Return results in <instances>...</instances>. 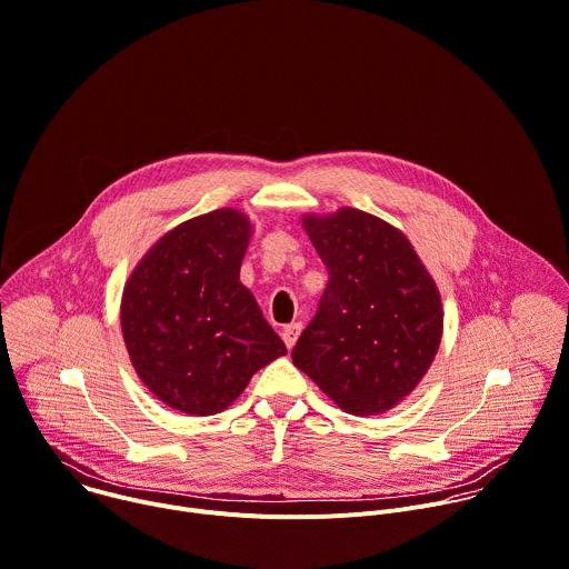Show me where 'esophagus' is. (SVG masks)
<instances>
[{
	"label": "esophagus",
	"mask_w": 569,
	"mask_h": 569,
	"mask_svg": "<svg viewBox=\"0 0 569 569\" xmlns=\"http://www.w3.org/2000/svg\"><path fill=\"white\" fill-rule=\"evenodd\" d=\"M300 331H302V325H300V322H291V325H287V327L282 329V340H284V345H287V349H291V347L296 345Z\"/></svg>",
	"instance_id": "34e87169"
}]
</instances>
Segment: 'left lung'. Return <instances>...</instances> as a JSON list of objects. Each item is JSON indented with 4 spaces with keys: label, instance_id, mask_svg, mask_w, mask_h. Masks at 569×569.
I'll list each match as a JSON object with an SVG mask.
<instances>
[{
    "label": "left lung",
    "instance_id": "left-lung-1",
    "mask_svg": "<svg viewBox=\"0 0 569 569\" xmlns=\"http://www.w3.org/2000/svg\"><path fill=\"white\" fill-rule=\"evenodd\" d=\"M329 271L313 320L291 358L340 409L378 416L422 380L442 338L438 287L389 222L342 207L305 216Z\"/></svg>",
    "mask_w": 569,
    "mask_h": 569
}]
</instances>
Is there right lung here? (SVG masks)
Instances as JSON below:
<instances>
[{
	"label": "right lung",
	"mask_w": 569,
	"mask_h": 569,
	"mask_svg": "<svg viewBox=\"0 0 569 569\" xmlns=\"http://www.w3.org/2000/svg\"><path fill=\"white\" fill-rule=\"evenodd\" d=\"M251 233L238 209L191 218L162 236L127 280L120 320L129 358L176 411L227 409L258 369L287 353L240 282Z\"/></svg>",
	"instance_id": "obj_1"
}]
</instances>
